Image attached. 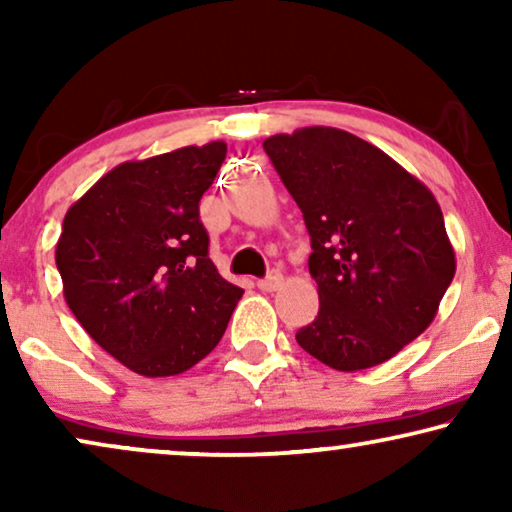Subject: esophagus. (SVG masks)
Returning <instances> with one entry per match:
<instances>
[{
  "label": "esophagus",
  "mask_w": 512,
  "mask_h": 512,
  "mask_svg": "<svg viewBox=\"0 0 512 512\" xmlns=\"http://www.w3.org/2000/svg\"><path fill=\"white\" fill-rule=\"evenodd\" d=\"M282 272L279 270H270L268 275H265L261 282H258V289L261 291H275V289H279V286H282Z\"/></svg>",
  "instance_id": "obj_1"
}]
</instances>
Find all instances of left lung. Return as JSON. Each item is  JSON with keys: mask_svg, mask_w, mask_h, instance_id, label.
<instances>
[{"mask_svg": "<svg viewBox=\"0 0 512 512\" xmlns=\"http://www.w3.org/2000/svg\"><path fill=\"white\" fill-rule=\"evenodd\" d=\"M303 212L319 312L298 345L342 373L373 368L422 335L457 261L440 205L366 139L300 128L263 142Z\"/></svg>", "mask_w": 512, "mask_h": 512, "instance_id": "8db88e82", "label": "left lung"}]
</instances>
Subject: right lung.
Masks as SVG:
<instances>
[{
    "mask_svg": "<svg viewBox=\"0 0 512 512\" xmlns=\"http://www.w3.org/2000/svg\"><path fill=\"white\" fill-rule=\"evenodd\" d=\"M226 144L128 160L67 209L55 247L65 300L86 333L144 377L205 359L226 333L240 286L209 258L200 198Z\"/></svg>",
    "mask_w": 512,
    "mask_h": 512,
    "instance_id": "right-lung-1",
    "label": "right lung"
}]
</instances>
